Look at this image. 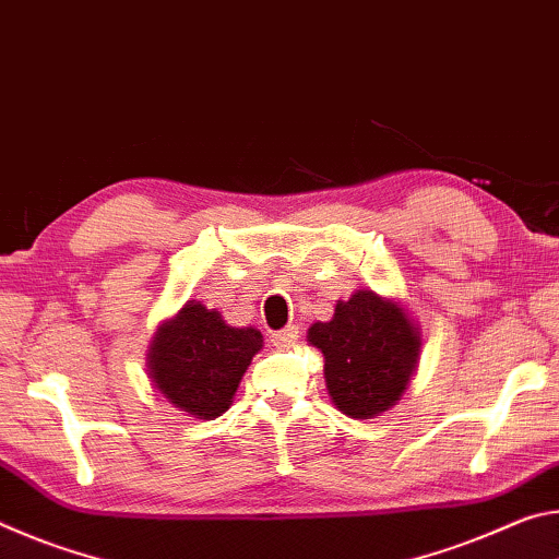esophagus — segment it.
I'll return each instance as SVG.
<instances>
[{
	"label": "esophagus",
	"instance_id": "1",
	"mask_svg": "<svg viewBox=\"0 0 559 559\" xmlns=\"http://www.w3.org/2000/svg\"><path fill=\"white\" fill-rule=\"evenodd\" d=\"M298 333H300V330L296 325H288V328L278 330V333H271V343L276 347H290V345L298 343V337H300Z\"/></svg>",
	"mask_w": 559,
	"mask_h": 559
}]
</instances>
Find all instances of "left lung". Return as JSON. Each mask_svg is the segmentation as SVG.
<instances>
[{
    "instance_id": "1",
    "label": "left lung",
    "mask_w": 559,
    "mask_h": 559,
    "mask_svg": "<svg viewBox=\"0 0 559 559\" xmlns=\"http://www.w3.org/2000/svg\"><path fill=\"white\" fill-rule=\"evenodd\" d=\"M308 343L325 357L328 394L353 419H372L396 404L419 359V328L394 300L357 290L337 300L328 323H313Z\"/></svg>"
}]
</instances>
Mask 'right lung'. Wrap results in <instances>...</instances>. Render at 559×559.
Listing matches in <instances>:
<instances>
[{
  "label": "right lung",
  "mask_w": 559,
  "mask_h": 559,
  "mask_svg": "<svg viewBox=\"0 0 559 559\" xmlns=\"http://www.w3.org/2000/svg\"><path fill=\"white\" fill-rule=\"evenodd\" d=\"M263 347L257 328H231L219 310L187 300L157 328L147 353V372L177 409L194 419H216L231 406L246 367Z\"/></svg>",
  "instance_id": "add662e5"
}]
</instances>
